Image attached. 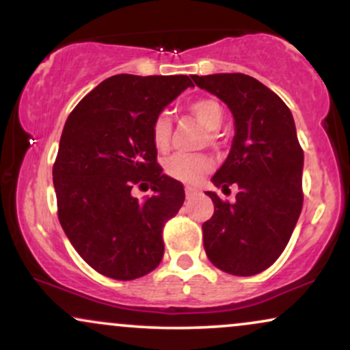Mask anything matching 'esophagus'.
<instances>
[{
	"label": "esophagus",
	"instance_id": "obj_1",
	"mask_svg": "<svg viewBox=\"0 0 350 350\" xmlns=\"http://www.w3.org/2000/svg\"><path fill=\"white\" fill-rule=\"evenodd\" d=\"M198 189H196V187H186V199L187 200H191L192 198H194V196L196 194H198Z\"/></svg>",
	"mask_w": 350,
	"mask_h": 350
}]
</instances>
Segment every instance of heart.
<instances>
[{
  "mask_svg": "<svg viewBox=\"0 0 350 350\" xmlns=\"http://www.w3.org/2000/svg\"><path fill=\"white\" fill-rule=\"evenodd\" d=\"M191 113L196 120L207 130L214 131L222 124L224 110L217 100L202 98L198 100L191 105ZM151 142L152 146L158 151H166L171 142V124L166 115L158 116L152 123L151 128ZM212 163L207 156L204 154H186V152H178L171 156L164 163V171L170 178L180 180L186 184H194L200 180L206 172L211 170Z\"/></svg>",
  "mask_w": 350,
  "mask_h": 350,
  "instance_id": "1",
  "label": "heart"
}]
</instances>
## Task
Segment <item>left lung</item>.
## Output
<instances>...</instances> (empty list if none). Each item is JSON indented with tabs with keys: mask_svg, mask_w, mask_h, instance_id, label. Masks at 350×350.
Segmentation results:
<instances>
[{
	"mask_svg": "<svg viewBox=\"0 0 350 350\" xmlns=\"http://www.w3.org/2000/svg\"><path fill=\"white\" fill-rule=\"evenodd\" d=\"M196 85L222 100L235 135L215 187L239 186L235 202L215 192L214 215L202 224L204 248L219 270L252 276L284 250L303 207L304 154L290 108L275 92L245 74L192 75Z\"/></svg>",
	"mask_w": 350,
	"mask_h": 350,
	"instance_id": "left-lung-1",
	"label": "left lung"
}]
</instances>
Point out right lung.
I'll return each mask as SVG.
<instances>
[{"mask_svg":"<svg viewBox=\"0 0 350 350\" xmlns=\"http://www.w3.org/2000/svg\"><path fill=\"white\" fill-rule=\"evenodd\" d=\"M187 87V75H113L80 100L64 126L52 170L59 222L108 278H139L161 262L163 227L186 196L156 163L151 128ZM136 183H150L153 196L136 200Z\"/></svg>","mask_w":350,"mask_h":350,"instance_id":"1","label":"right lung"}]
</instances>
